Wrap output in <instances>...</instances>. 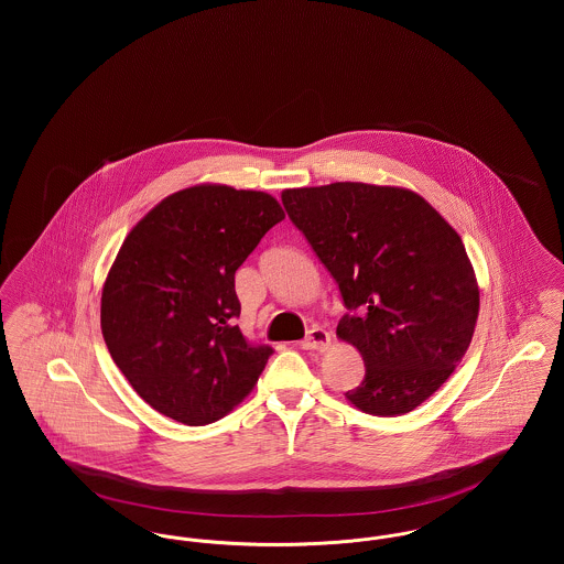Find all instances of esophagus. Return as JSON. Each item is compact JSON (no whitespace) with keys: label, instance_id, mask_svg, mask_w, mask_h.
<instances>
[{"label":"esophagus","instance_id":"1","mask_svg":"<svg viewBox=\"0 0 564 564\" xmlns=\"http://www.w3.org/2000/svg\"><path fill=\"white\" fill-rule=\"evenodd\" d=\"M329 345H332V336L322 327H313L308 336L300 343V347L306 350H325Z\"/></svg>","mask_w":564,"mask_h":564}]
</instances>
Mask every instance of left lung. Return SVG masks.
I'll list each match as a JSON object with an SVG mask.
<instances>
[{
	"instance_id": "obj_1",
	"label": "left lung",
	"mask_w": 564,
	"mask_h": 564,
	"mask_svg": "<svg viewBox=\"0 0 564 564\" xmlns=\"http://www.w3.org/2000/svg\"><path fill=\"white\" fill-rule=\"evenodd\" d=\"M281 200L350 311L336 336L359 350L366 376L347 400L375 416L430 400L469 349L480 311L455 228L398 186L336 182L283 189Z\"/></svg>"
}]
</instances>
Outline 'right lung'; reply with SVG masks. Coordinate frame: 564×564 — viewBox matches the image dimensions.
<instances>
[{
	"label": "right lung",
	"instance_id": "1",
	"mask_svg": "<svg viewBox=\"0 0 564 564\" xmlns=\"http://www.w3.org/2000/svg\"><path fill=\"white\" fill-rule=\"evenodd\" d=\"M283 217L267 192L200 184L162 198L127 235L104 285L101 332L164 416L209 425L256 387L272 349L235 325V272Z\"/></svg>",
	"mask_w": 564,
	"mask_h": 564
}]
</instances>
